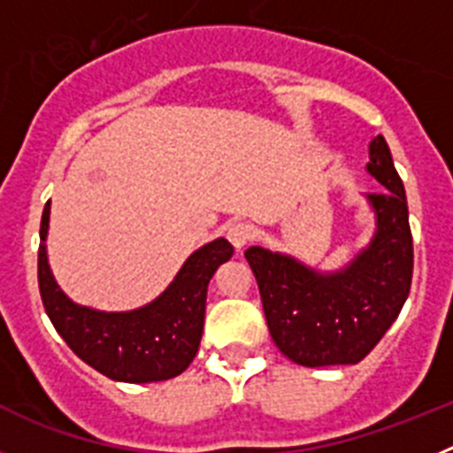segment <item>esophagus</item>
Instances as JSON below:
<instances>
[{"instance_id": "1", "label": "esophagus", "mask_w": 453, "mask_h": 453, "mask_svg": "<svg viewBox=\"0 0 453 453\" xmlns=\"http://www.w3.org/2000/svg\"><path fill=\"white\" fill-rule=\"evenodd\" d=\"M226 238L235 247V251H242L250 245V240L254 238V231H251V226L247 222H234L226 229Z\"/></svg>"}]
</instances>
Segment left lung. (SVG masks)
<instances>
[{
    "label": "left lung",
    "instance_id": "obj_1",
    "mask_svg": "<svg viewBox=\"0 0 453 453\" xmlns=\"http://www.w3.org/2000/svg\"><path fill=\"white\" fill-rule=\"evenodd\" d=\"M367 172L386 190L367 195L376 231L349 265L318 272L279 251L263 247L245 251L272 340L297 365L363 361L397 319L411 292L413 235L406 190L383 135L370 142Z\"/></svg>",
    "mask_w": 453,
    "mask_h": 453
}]
</instances>
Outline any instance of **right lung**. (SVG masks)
<instances>
[{
	"mask_svg": "<svg viewBox=\"0 0 453 453\" xmlns=\"http://www.w3.org/2000/svg\"><path fill=\"white\" fill-rule=\"evenodd\" d=\"M50 202L40 219L38 286L42 306L74 354L113 381L151 383L179 376L197 356L206 290L215 270L234 256L229 240L199 247L151 303L127 313L79 306L58 288L47 263Z\"/></svg>",
	"mask_w": 453,
	"mask_h": 453,
	"instance_id": "right-lung-1",
	"label": "right lung"
}]
</instances>
